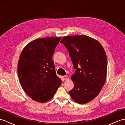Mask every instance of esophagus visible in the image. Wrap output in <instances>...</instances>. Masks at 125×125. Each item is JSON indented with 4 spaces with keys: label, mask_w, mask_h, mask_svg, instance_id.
I'll return each mask as SVG.
<instances>
[{
    "label": "esophagus",
    "mask_w": 125,
    "mask_h": 125,
    "mask_svg": "<svg viewBox=\"0 0 125 125\" xmlns=\"http://www.w3.org/2000/svg\"><path fill=\"white\" fill-rule=\"evenodd\" d=\"M62 78L64 80H66L68 78V77L67 76H63Z\"/></svg>",
    "instance_id": "obj_1"
}]
</instances>
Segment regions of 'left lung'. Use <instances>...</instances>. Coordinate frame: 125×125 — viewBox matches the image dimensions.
<instances>
[{
	"label": "left lung",
	"instance_id": "obj_1",
	"mask_svg": "<svg viewBox=\"0 0 125 125\" xmlns=\"http://www.w3.org/2000/svg\"><path fill=\"white\" fill-rule=\"evenodd\" d=\"M60 42L68 49L76 69L71 79L74 88L69 94L78 103H88L99 94L105 83V52L97 40L85 35L64 37Z\"/></svg>",
	"mask_w": 125,
	"mask_h": 125
}]
</instances>
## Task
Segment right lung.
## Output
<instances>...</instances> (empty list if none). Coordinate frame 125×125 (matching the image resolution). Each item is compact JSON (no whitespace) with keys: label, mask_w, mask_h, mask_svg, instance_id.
I'll use <instances>...</instances> for the list:
<instances>
[{"label":"right lung","mask_w":125,"mask_h":125,"mask_svg":"<svg viewBox=\"0 0 125 125\" xmlns=\"http://www.w3.org/2000/svg\"><path fill=\"white\" fill-rule=\"evenodd\" d=\"M61 37L32 40L22 50L17 74L23 90L31 99L45 103L52 99L62 80L56 74L52 57Z\"/></svg>","instance_id":"obj_1"}]
</instances>
